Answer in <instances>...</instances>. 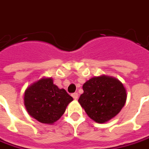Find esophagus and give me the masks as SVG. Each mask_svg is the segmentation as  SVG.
Returning <instances> with one entry per match:
<instances>
[{
  "label": "esophagus",
  "mask_w": 149,
  "mask_h": 149,
  "mask_svg": "<svg viewBox=\"0 0 149 149\" xmlns=\"http://www.w3.org/2000/svg\"><path fill=\"white\" fill-rule=\"evenodd\" d=\"M71 96H72V97L74 100H77V99H78V96H79V94H78L77 92H74V93H73Z\"/></svg>",
  "instance_id": "esophagus-1"
}]
</instances>
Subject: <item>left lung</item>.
<instances>
[{
    "mask_svg": "<svg viewBox=\"0 0 149 149\" xmlns=\"http://www.w3.org/2000/svg\"><path fill=\"white\" fill-rule=\"evenodd\" d=\"M83 90L79 102L89 118L98 123L114 118L127 100L123 84L113 77H93L83 85Z\"/></svg>",
    "mask_w": 149,
    "mask_h": 149,
    "instance_id": "8db88e82",
    "label": "left lung"
}]
</instances>
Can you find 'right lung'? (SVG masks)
<instances>
[{
	"instance_id": "right-lung-1",
	"label": "right lung",
	"mask_w": 149,
	"mask_h": 149,
	"mask_svg": "<svg viewBox=\"0 0 149 149\" xmlns=\"http://www.w3.org/2000/svg\"><path fill=\"white\" fill-rule=\"evenodd\" d=\"M73 98L53 84L52 78H42L26 89L24 104L30 115L40 123L53 124L63 115Z\"/></svg>"
}]
</instances>
